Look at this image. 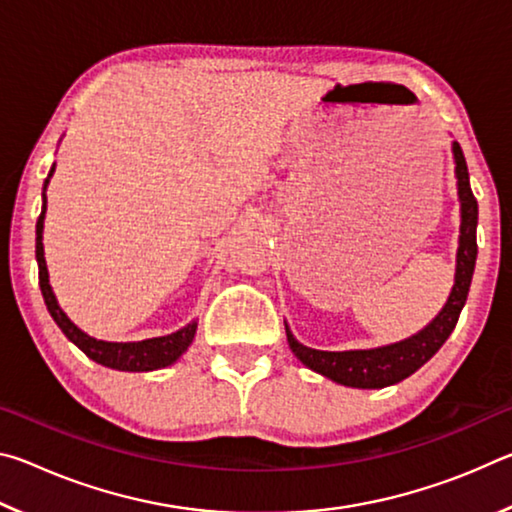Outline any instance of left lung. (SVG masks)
Returning a JSON list of instances; mask_svg holds the SVG:
<instances>
[{
	"instance_id": "obj_1",
	"label": "left lung",
	"mask_w": 512,
	"mask_h": 512,
	"mask_svg": "<svg viewBox=\"0 0 512 512\" xmlns=\"http://www.w3.org/2000/svg\"><path fill=\"white\" fill-rule=\"evenodd\" d=\"M454 155V173H456V189L458 203H461V235H458L456 250V273L454 287L449 291L445 307L438 311V316L431 320L427 327H422L418 334L409 339L379 345L370 350H345V352H327L314 350L302 345L293 336L291 327H287V341L291 352L305 363L309 370L318 372L327 379L336 381L341 386L350 388H386L397 381L413 375L415 370L422 368L433 354H436L443 343L449 339L458 323V316L465 307L467 293H470L474 264H476V223H479V205L470 187V173H467L465 155L458 142H452Z\"/></svg>"
}]
</instances>
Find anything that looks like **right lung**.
Listing matches in <instances>:
<instances>
[{"label":"right lung","instance_id":"add662e5","mask_svg":"<svg viewBox=\"0 0 512 512\" xmlns=\"http://www.w3.org/2000/svg\"><path fill=\"white\" fill-rule=\"evenodd\" d=\"M56 171V162L51 164L49 176L42 185V212L36 223V259H38V277H40V291L45 298V305L49 309L51 318L56 320V325L63 329V334L72 341L76 348L88 354L92 361L101 363V366L121 370V372H151L167 368L171 363H176L187 352L196 336L198 323L192 320L178 332H171L167 336H153V339L144 341H101L94 339L88 332H83L79 325H74L69 316L60 309L56 293L49 284V271L45 262V246H42V230H45V214H47V187L49 180Z\"/></svg>","mask_w":512,"mask_h":512}]
</instances>
